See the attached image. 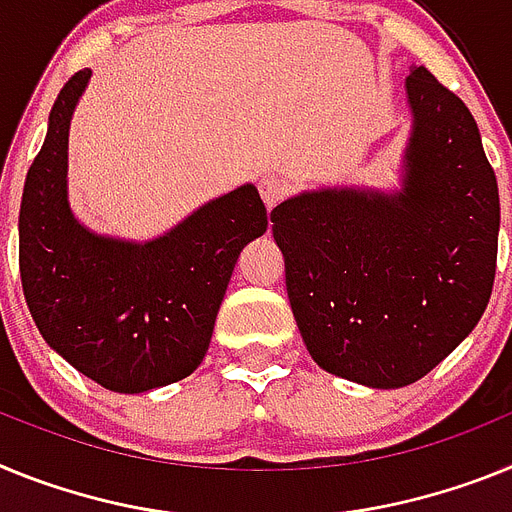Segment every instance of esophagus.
Listing matches in <instances>:
<instances>
[{
  "instance_id": "obj_1",
  "label": "esophagus",
  "mask_w": 512,
  "mask_h": 512,
  "mask_svg": "<svg viewBox=\"0 0 512 512\" xmlns=\"http://www.w3.org/2000/svg\"><path fill=\"white\" fill-rule=\"evenodd\" d=\"M257 188H260L262 201H265V206L268 208L278 206V203H281L283 198H288V193H291V185L278 175H265Z\"/></svg>"
}]
</instances>
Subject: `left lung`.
<instances>
[{
	"mask_svg": "<svg viewBox=\"0 0 512 512\" xmlns=\"http://www.w3.org/2000/svg\"><path fill=\"white\" fill-rule=\"evenodd\" d=\"M407 97L402 193L317 190L270 213L306 350L373 389L433 371L477 327L495 283L500 195L477 121L425 66Z\"/></svg>",
	"mask_w": 512,
	"mask_h": 512,
	"instance_id": "8db88e82",
	"label": "left lung"
}]
</instances>
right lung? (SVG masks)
I'll list each match as a JSON object with an SVG mask.
<instances>
[{
  "label": "right lung",
  "mask_w": 512,
  "mask_h": 512,
  "mask_svg": "<svg viewBox=\"0 0 512 512\" xmlns=\"http://www.w3.org/2000/svg\"><path fill=\"white\" fill-rule=\"evenodd\" d=\"M90 69L59 92L20 203L22 293L43 340L121 394L175 384L201 366L242 247L268 229L255 185L133 244L84 229L66 201L69 121Z\"/></svg>",
  "instance_id": "right-lung-1"
}]
</instances>
